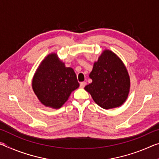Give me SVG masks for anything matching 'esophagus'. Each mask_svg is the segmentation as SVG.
I'll return each mask as SVG.
<instances>
[{"label": "esophagus", "mask_w": 159, "mask_h": 159, "mask_svg": "<svg viewBox=\"0 0 159 159\" xmlns=\"http://www.w3.org/2000/svg\"><path fill=\"white\" fill-rule=\"evenodd\" d=\"M85 85H86V82H85V81L80 83V87L82 88H84L85 86Z\"/></svg>", "instance_id": "1"}]
</instances>
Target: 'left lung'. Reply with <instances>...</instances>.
<instances>
[{"label": "left lung", "instance_id": "left-lung-1", "mask_svg": "<svg viewBox=\"0 0 159 159\" xmlns=\"http://www.w3.org/2000/svg\"><path fill=\"white\" fill-rule=\"evenodd\" d=\"M89 76L93 82L86 85L85 90L99 107L109 109L124 103L130 90V77L116 54L104 50L94 64Z\"/></svg>", "mask_w": 159, "mask_h": 159}]
</instances>
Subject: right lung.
I'll return each mask as SVG.
<instances>
[{
  "label": "right lung",
  "instance_id": "obj_1",
  "mask_svg": "<svg viewBox=\"0 0 159 159\" xmlns=\"http://www.w3.org/2000/svg\"><path fill=\"white\" fill-rule=\"evenodd\" d=\"M79 87L73 69L66 67L55 53L48 55L35 74L32 88L43 104L59 109Z\"/></svg>",
  "mask_w": 159,
  "mask_h": 159
}]
</instances>
